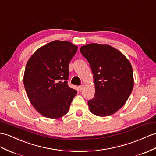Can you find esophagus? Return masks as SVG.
Here are the masks:
<instances>
[{
    "mask_svg": "<svg viewBox=\"0 0 156 156\" xmlns=\"http://www.w3.org/2000/svg\"><path fill=\"white\" fill-rule=\"evenodd\" d=\"M83 86L82 85V86H78V89H79V91H82V90H83Z\"/></svg>",
    "mask_w": 156,
    "mask_h": 156,
    "instance_id": "1",
    "label": "esophagus"
}]
</instances>
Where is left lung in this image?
<instances>
[{
  "label": "left lung",
  "instance_id": "obj_1",
  "mask_svg": "<svg viewBox=\"0 0 156 156\" xmlns=\"http://www.w3.org/2000/svg\"><path fill=\"white\" fill-rule=\"evenodd\" d=\"M80 52L94 74L95 90L87 101L90 110L97 116H109L125 105L133 91V68L125 55L108 45L88 44Z\"/></svg>",
  "mask_w": 156,
  "mask_h": 156
}]
</instances>
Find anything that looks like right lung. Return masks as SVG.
<instances>
[{
  "label": "right lung",
  "instance_id": "add662e5",
  "mask_svg": "<svg viewBox=\"0 0 156 156\" xmlns=\"http://www.w3.org/2000/svg\"><path fill=\"white\" fill-rule=\"evenodd\" d=\"M78 47L56 40L37 49L27 62L23 84L32 105L43 116L58 119L69 111L77 91L68 85L69 65Z\"/></svg>",
  "mask_w": 156,
  "mask_h": 156
}]
</instances>
